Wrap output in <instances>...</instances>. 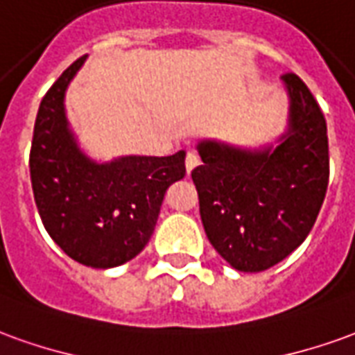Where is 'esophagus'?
Returning a JSON list of instances; mask_svg holds the SVG:
<instances>
[{
  "mask_svg": "<svg viewBox=\"0 0 355 355\" xmlns=\"http://www.w3.org/2000/svg\"><path fill=\"white\" fill-rule=\"evenodd\" d=\"M184 165H186V171L188 173H192V171L200 165V155L194 152H188L186 153V161H184Z\"/></svg>",
  "mask_w": 355,
  "mask_h": 355,
  "instance_id": "esophagus-1",
  "label": "esophagus"
}]
</instances>
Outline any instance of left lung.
<instances>
[{"label": "left lung", "mask_w": 355, "mask_h": 355, "mask_svg": "<svg viewBox=\"0 0 355 355\" xmlns=\"http://www.w3.org/2000/svg\"><path fill=\"white\" fill-rule=\"evenodd\" d=\"M290 132L275 152L200 144L192 171L203 229L234 269L265 271L306 240L329 184V138L319 103L298 74H282Z\"/></svg>", "instance_id": "1"}]
</instances>
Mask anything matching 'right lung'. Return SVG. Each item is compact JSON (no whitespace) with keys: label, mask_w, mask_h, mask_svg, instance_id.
<instances>
[{"label":"right lung","mask_w":355,"mask_h":355,"mask_svg":"<svg viewBox=\"0 0 355 355\" xmlns=\"http://www.w3.org/2000/svg\"><path fill=\"white\" fill-rule=\"evenodd\" d=\"M86 55L63 71L40 103L31 148V180L44 227L69 257L107 269L150 242L165 192L186 175L184 152L169 157L86 159L67 128L63 98Z\"/></svg>","instance_id":"add662e5"}]
</instances>
